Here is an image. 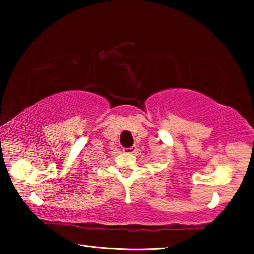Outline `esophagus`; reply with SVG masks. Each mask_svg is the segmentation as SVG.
Listing matches in <instances>:
<instances>
[{
  "instance_id": "esophagus-1",
  "label": "esophagus",
  "mask_w": 254,
  "mask_h": 254,
  "mask_svg": "<svg viewBox=\"0 0 254 254\" xmlns=\"http://www.w3.org/2000/svg\"><path fill=\"white\" fill-rule=\"evenodd\" d=\"M136 151H137V148L135 147V145H132L131 148H124L123 149V152L127 153V154H133V153H135Z\"/></svg>"
}]
</instances>
